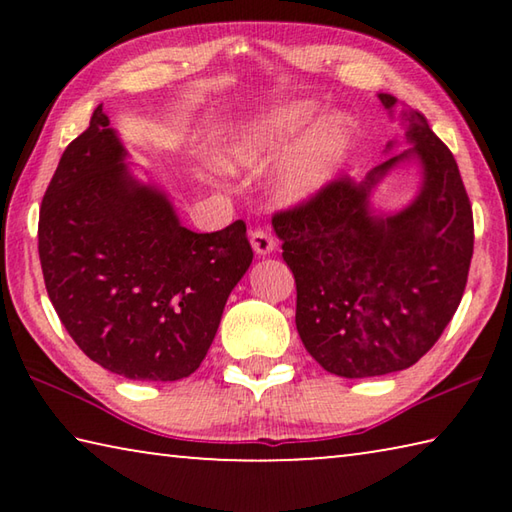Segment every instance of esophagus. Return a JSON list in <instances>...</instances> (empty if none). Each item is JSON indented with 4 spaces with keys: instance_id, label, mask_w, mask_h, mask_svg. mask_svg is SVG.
<instances>
[{
    "instance_id": "34e87169",
    "label": "esophagus",
    "mask_w": 512,
    "mask_h": 512,
    "mask_svg": "<svg viewBox=\"0 0 512 512\" xmlns=\"http://www.w3.org/2000/svg\"><path fill=\"white\" fill-rule=\"evenodd\" d=\"M250 244H253V250L257 255H271L275 250V239L271 237V232L264 228H255L250 232Z\"/></svg>"
}]
</instances>
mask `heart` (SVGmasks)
I'll use <instances>...</instances> for the list:
<instances>
[{"mask_svg": "<svg viewBox=\"0 0 512 512\" xmlns=\"http://www.w3.org/2000/svg\"><path fill=\"white\" fill-rule=\"evenodd\" d=\"M314 119L309 106H289L250 121L232 133L212 153V164L225 173H262L280 158L291 137ZM348 131L343 124L316 128L293 146L280 169V192L289 201H302L323 189L339 171Z\"/></svg>", "mask_w": 512, "mask_h": 512, "instance_id": "obj_1", "label": "heart"}]
</instances>
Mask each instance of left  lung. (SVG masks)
<instances>
[{
	"label": "left lung",
	"instance_id": "8db88e82",
	"mask_svg": "<svg viewBox=\"0 0 512 512\" xmlns=\"http://www.w3.org/2000/svg\"><path fill=\"white\" fill-rule=\"evenodd\" d=\"M379 99L388 110L397 101ZM404 115L411 149L361 183L336 178L273 214L296 277L300 339L320 366L345 379L388 375L424 357L461 305L470 273L474 221L461 171L422 112ZM409 157L423 164L419 196L400 213L375 215L371 187Z\"/></svg>",
	"mask_w": 512,
	"mask_h": 512
}]
</instances>
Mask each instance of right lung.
<instances>
[{
  "instance_id": "1",
  "label": "right lung",
  "mask_w": 512,
  "mask_h": 512,
  "mask_svg": "<svg viewBox=\"0 0 512 512\" xmlns=\"http://www.w3.org/2000/svg\"><path fill=\"white\" fill-rule=\"evenodd\" d=\"M124 158L97 106L42 198V275L92 361L126 379L176 381L201 366L253 248L244 221L187 230L169 196L140 183Z\"/></svg>"
}]
</instances>
